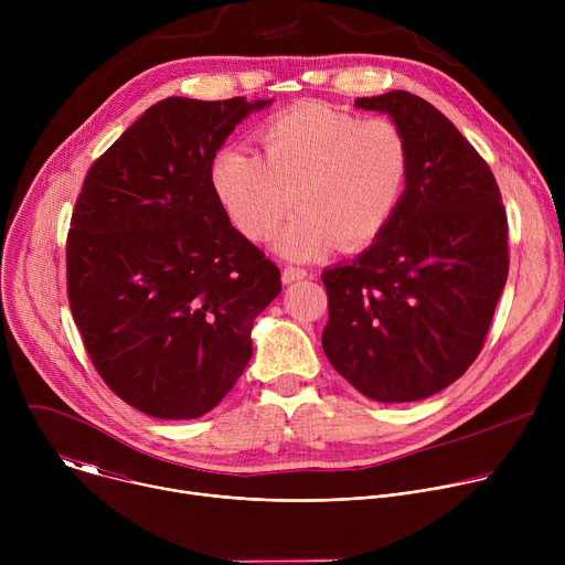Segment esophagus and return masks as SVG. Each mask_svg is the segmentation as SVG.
<instances>
[{
  "instance_id": "1",
  "label": "esophagus",
  "mask_w": 565,
  "mask_h": 565,
  "mask_svg": "<svg viewBox=\"0 0 565 565\" xmlns=\"http://www.w3.org/2000/svg\"><path fill=\"white\" fill-rule=\"evenodd\" d=\"M306 277H308V270L297 268V266H286L284 273H281L284 284H292V281H299V279H306Z\"/></svg>"
}]
</instances>
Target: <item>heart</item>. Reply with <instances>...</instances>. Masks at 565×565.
I'll use <instances>...</instances> for the list:
<instances>
[{
	"instance_id": "1",
	"label": "heart",
	"mask_w": 565,
	"mask_h": 565,
	"mask_svg": "<svg viewBox=\"0 0 565 565\" xmlns=\"http://www.w3.org/2000/svg\"><path fill=\"white\" fill-rule=\"evenodd\" d=\"M264 153L232 145L212 160V188L234 225L266 238L297 199L299 210L273 238L295 262L358 248L393 218L409 179V145L388 118L362 120L321 103L295 105L262 127ZM296 194L292 195L291 192Z\"/></svg>"
}]
</instances>
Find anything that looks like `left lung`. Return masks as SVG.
<instances>
[{"label": "left lung", "mask_w": 565, "mask_h": 565, "mask_svg": "<svg viewBox=\"0 0 565 565\" xmlns=\"http://www.w3.org/2000/svg\"><path fill=\"white\" fill-rule=\"evenodd\" d=\"M407 138L409 179L388 225L349 264L321 273L333 369L375 402H414L478 358L508 281V216L480 153L409 94L358 98Z\"/></svg>", "instance_id": "left-lung-1"}]
</instances>
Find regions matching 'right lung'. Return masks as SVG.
Wrapping results in <instances>:
<instances>
[{
    "label": "right lung",
    "instance_id": "add662e5",
    "mask_svg": "<svg viewBox=\"0 0 565 565\" xmlns=\"http://www.w3.org/2000/svg\"><path fill=\"white\" fill-rule=\"evenodd\" d=\"M273 100L166 98L85 177L66 236L75 327L105 384L134 409L192 420L253 358L279 268L232 227L210 170L234 127Z\"/></svg>",
    "mask_w": 565,
    "mask_h": 565
}]
</instances>
